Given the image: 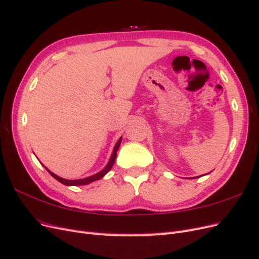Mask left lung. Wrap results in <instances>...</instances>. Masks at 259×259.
Returning <instances> with one entry per match:
<instances>
[{
  "instance_id": "1",
  "label": "left lung",
  "mask_w": 259,
  "mask_h": 259,
  "mask_svg": "<svg viewBox=\"0 0 259 259\" xmlns=\"http://www.w3.org/2000/svg\"><path fill=\"white\" fill-rule=\"evenodd\" d=\"M208 174H209V173H208ZM205 175H206V174H205ZM199 177H200V176H199ZM199 177H198V178H199ZM192 178H197V177H192Z\"/></svg>"
}]
</instances>
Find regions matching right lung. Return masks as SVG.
Listing matches in <instances>:
<instances>
[{
  "label": "right lung",
  "mask_w": 259,
  "mask_h": 259,
  "mask_svg": "<svg viewBox=\"0 0 259 259\" xmlns=\"http://www.w3.org/2000/svg\"><path fill=\"white\" fill-rule=\"evenodd\" d=\"M121 142H122V137H120V139L117 140V143L115 144V146H114V148H113L112 154H111V156H110V160H109L107 165H106L103 169H101V170L99 171V173H97V174H95V175H92V176L85 177V178H82V179H74V180H72V179H65V178L57 176L56 174H54L53 171H51L48 167H45V166H44V167L46 168V170H48L49 173H50L55 179L58 180L59 183H61L62 185H65V186H83V185H89V184H91V183H93V182H96V180H98V179H100V178H103V177L108 173V171L112 168L113 164H114V161H115V159H116V151L119 150V147H120V145H121Z\"/></svg>",
  "instance_id": "right-lung-1"
}]
</instances>
